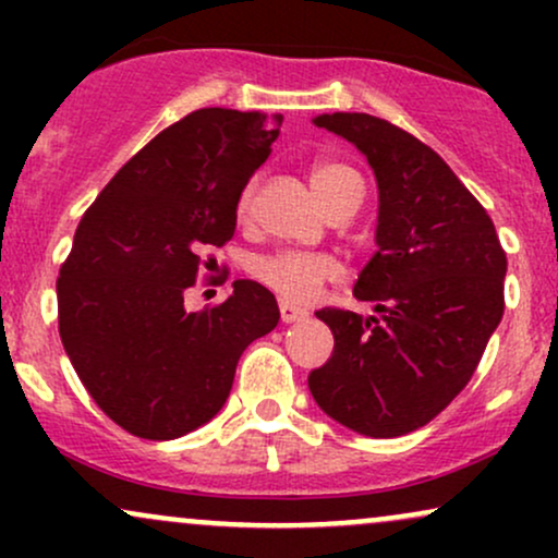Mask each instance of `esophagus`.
<instances>
[{
    "mask_svg": "<svg viewBox=\"0 0 558 558\" xmlns=\"http://www.w3.org/2000/svg\"><path fill=\"white\" fill-rule=\"evenodd\" d=\"M304 317H306L304 310H296V306H291V304H286V301H280V319H283L286 325L301 323V319H304Z\"/></svg>",
    "mask_w": 558,
    "mask_h": 558,
    "instance_id": "1",
    "label": "esophagus"
}]
</instances>
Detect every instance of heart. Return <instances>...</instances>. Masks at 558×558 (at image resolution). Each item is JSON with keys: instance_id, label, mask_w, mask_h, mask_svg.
Returning <instances> with one entry per match:
<instances>
[{"instance_id": "1", "label": "heart", "mask_w": 558, "mask_h": 558, "mask_svg": "<svg viewBox=\"0 0 558 558\" xmlns=\"http://www.w3.org/2000/svg\"><path fill=\"white\" fill-rule=\"evenodd\" d=\"M310 183L325 209L349 185H362L354 168L343 162H332V159H323V162L312 165ZM248 207H252V185L239 198V215H246ZM248 270H252L262 286L278 293L286 304H306V301L317 296L319 288L328 283V280H336L341 275V265L330 254L323 252H275L254 257Z\"/></svg>"}]
</instances>
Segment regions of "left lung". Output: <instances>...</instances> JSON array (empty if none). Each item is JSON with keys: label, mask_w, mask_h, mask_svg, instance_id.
I'll list each match as a JSON object with an SVG mask.
<instances>
[{"label": "left lung", "mask_w": 558, "mask_h": 558, "mask_svg": "<svg viewBox=\"0 0 558 558\" xmlns=\"http://www.w3.org/2000/svg\"><path fill=\"white\" fill-rule=\"evenodd\" d=\"M312 123L354 144L373 168L377 252L354 286L375 315L315 312L336 345L310 373V390L349 430L399 438L470 383L504 317L506 254L488 213L430 146L364 112Z\"/></svg>", "instance_id": "8db88e82"}]
</instances>
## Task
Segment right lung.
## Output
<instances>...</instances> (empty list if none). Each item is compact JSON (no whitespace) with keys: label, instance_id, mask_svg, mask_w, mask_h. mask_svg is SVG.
Wrapping results in <instances>:
<instances>
[{"label":"right lung","instance_id":"1","mask_svg":"<svg viewBox=\"0 0 558 558\" xmlns=\"http://www.w3.org/2000/svg\"><path fill=\"white\" fill-rule=\"evenodd\" d=\"M278 136L265 112L204 107L128 159L81 217L57 280L60 338L101 412L138 438L207 425L243 349L278 325L254 280L213 310L183 301L204 252L233 239L241 191Z\"/></svg>","mask_w":558,"mask_h":558}]
</instances>
